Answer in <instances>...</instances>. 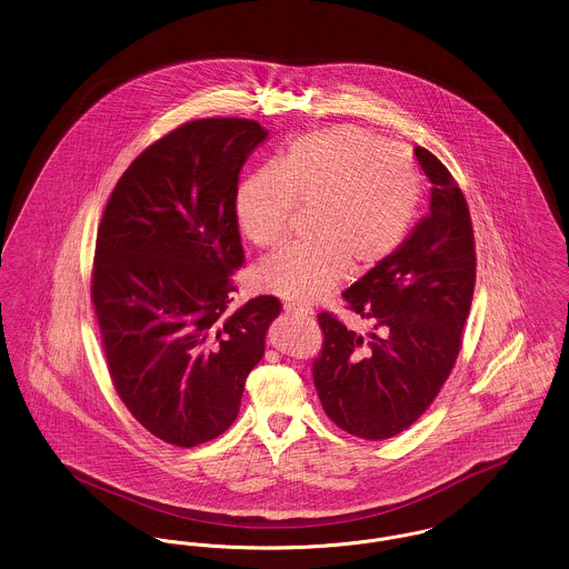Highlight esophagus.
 I'll return each mask as SVG.
<instances>
[{"instance_id": "esophagus-1", "label": "esophagus", "mask_w": 569, "mask_h": 569, "mask_svg": "<svg viewBox=\"0 0 569 569\" xmlns=\"http://www.w3.org/2000/svg\"><path fill=\"white\" fill-rule=\"evenodd\" d=\"M283 309H286V313H288L290 318H297V320H305V318H309V316H311V311H309V309L298 307L297 302H286V305H283Z\"/></svg>"}]
</instances>
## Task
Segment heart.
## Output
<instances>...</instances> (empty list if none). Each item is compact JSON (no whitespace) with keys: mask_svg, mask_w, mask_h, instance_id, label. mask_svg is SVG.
Wrapping results in <instances>:
<instances>
[{"mask_svg":"<svg viewBox=\"0 0 569 569\" xmlns=\"http://www.w3.org/2000/svg\"><path fill=\"white\" fill-rule=\"evenodd\" d=\"M422 174L411 153L356 126L297 138L277 166L247 177L234 213L262 249L279 243L297 207H309L307 241L286 244L260 269L264 290L300 305L328 295L348 269L376 271L413 226Z\"/></svg>","mask_w":569,"mask_h":569,"instance_id":"heart-1","label":"heart"}]
</instances>
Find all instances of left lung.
<instances>
[{
	"label": "left lung",
	"instance_id": "left-lung-1",
	"mask_svg": "<svg viewBox=\"0 0 569 569\" xmlns=\"http://www.w3.org/2000/svg\"><path fill=\"white\" fill-rule=\"evenodd\" d=\"M413 151L433 186L429 216L388 262L343 292L371 332L358 335L330 311L318 316V397L339 429L369 441L403 433L433 403L459 358L476 286L467 200L429 149Z\"/></svg>",
	"mask_w": 569,
	"mask_h": 569
}]
</instances>
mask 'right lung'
I'll list each match as a JSON object with an SVG mask.
<instances>
[{
	"label": "right lung",
	"instance_id": "1",
	"mask_svg": "<svg viewBox=\"0 0 569 569\" xmlns=\"http://www.w3.org/2000/svg\"><path fill=\"white\" fill-rule=\"evenodd\" d=\"M267 136L239 117L179 126L130 163L98 226L91 302L110 379L170 446L211 441L237 420L281 313L274 297L237 307L232 281L244 262L239 174Z\"/></svg>",
	"mask_w": 569,
	"mask_h": 569
}]
</instances>
